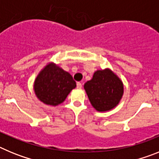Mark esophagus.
<instances>
[{
  "instance_id": "obj_1",
  "label": "esophagus",
  "mask_w": 159,
  "mask_h": 159,
  "mask_svg": "<svg viewBox=\"0 0 159 159\" xmlns=\"http://www.w3.org/2000/svg\"><path fill=\"white\" fill-rule=\"evenodd\" d=\"M76 86H77V88H82V84H81L80 82H77Z\"/></svg>"
}]
</instances>
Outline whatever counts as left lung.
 Here are the masks:
<instances>
[{
    "label": "left lung",
    "instance_id": "1",
    "mask_svg": "<svg viewBox=\"0 0 159 159\" xmlns=\"http://www.w3.org/2000/svg\"><path fill=\"white\" fill-rule=\"evenodd\" d=\"M91 104L97 111H108L119 103L123 95V84L109 68L97 70L91 80L84 84Z\"/></svg>",
    "mask_w": 159,
    "mask_h": 159
}]
</instances>
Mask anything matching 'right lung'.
Masks as SVG:
<instances>
[{
  "label": "right lung",
  "instance_id": "add662e5",
  "mask_svg": "<svg viewBox=\"0 0 159 159\" xmlns=\"http://www.w3.org/2000/svg\"><path fill=\"white\" fill-rule=\"evenodd\" d=\"M75 87V81L69 73L50 62L37 75L33 89L39 100L56 107L62 103Z\"/></svg>",
  "mask_w": 159,
  "mask_h": 159
}]
</instances>
